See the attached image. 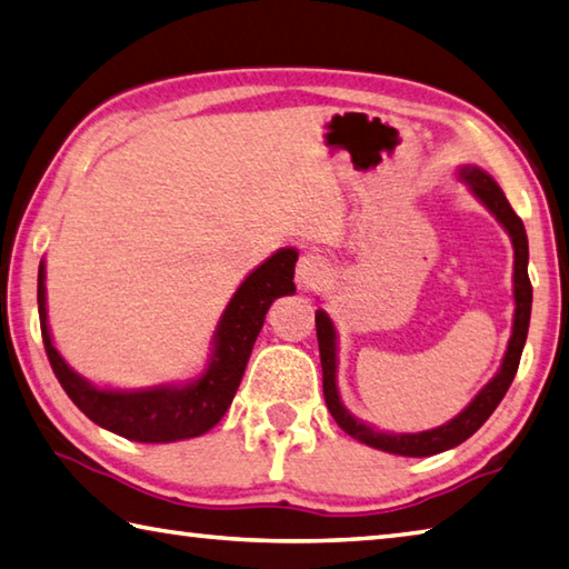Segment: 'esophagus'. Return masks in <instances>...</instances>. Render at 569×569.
<instances>
[{"instance_id": "obj_1", "label": "esophagus", "mask_w": 569, "mask_h": 569, "mask_svg": "<svg viewBox=\"0 0 569 569\" xmlns=\"http://www.w3.org/2000/svg\"><path fill=\"white\" fill-rule=\"evenodd\" d=\"M321 274H325V260H321L319 254L307 252V254L299 257V262H297V282H299V287L312 289L315 284H319Z\"/></svg>"}]
</instances>
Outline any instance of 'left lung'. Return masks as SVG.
<instances>
[{"instance_id": "obj_1", "label": "left lung", "mask_w": 569, "mask_h": 569, "mask_svg": "<svg viewBox=\"0 0 569 569\" xmlns=\"http://www.w3.org/2000/svg\"><path fill=\"white\" fill-rule=\"evenodd\" d=\"M458 176L466 180L470 190L480 198V202H483L492 216L498 218L502 228L508 230L512 248H516V277H512V282H516V321H512L510 345L506 351V359H502V367L496 373V379H492L486 389L466 406V411H460L453 421H448L446 426L433 428V431H421V433H379L373 431V428L363 426L345 409V406H341V399H339L335 325H331V319L327 317V312H321V309L315 315L319 357H321V386H325V401H327L329 413L335 416V421L339 423L341 431L386 453L411 456V458L436 456L458 443H463L466 438L473 436L478 428L488 421L490 413L498 409L502 396L508 393L510 383L518 373L525 339H528L532 284L528 277V234H525V224L516 216V210L510 208L506 192H502L496 180H492L488 173H483V170L476 166H463L458 170Z\"/></svg>"}]
</instances>
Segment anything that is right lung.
Returning <instances> with one entry per match:
<instances>
[{"instance_id":"right-lung-1","label":"right lung","mask_w":569,"mask_h":569,"mask_svg":"<svg viewBox=\"0 0 569 569\" xmlns=\"http://www.w3.org/2000/svg\"><path fill=\"white\" fill-rule=\"evenodd\" d=\"M297 250L284 248L240 284L220 317L216 331V351L208 371L188 386H158L148 391L96 389L81 379L61 353L53 349L47 327V287L44 262L39 264V321L41 339L61 389L79 409L109 431L138 443H170L196 438L210 431L230 409L234 391L242 381L254 339L264 325V315L277 297L295 292Z\"/></svg>"}]
</instances>
